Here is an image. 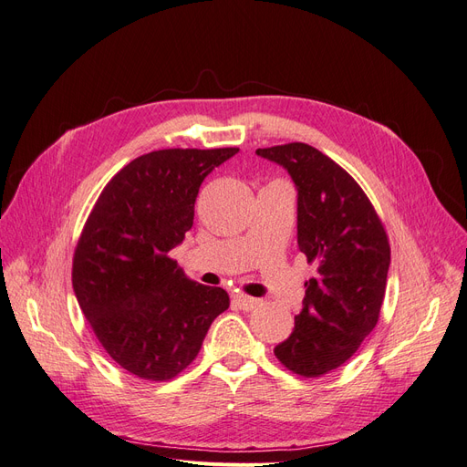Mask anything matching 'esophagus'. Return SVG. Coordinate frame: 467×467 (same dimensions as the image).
<instances>
[{
	"instance_id": "34e87169",
	"label": "esophagus",
	"mask_w": 467,
	"mask_h": 467,
	"mask_svg": "<svg viewBox=\"0 0 467 467\" xmlns=\"http://www.w3.org/2000/svg\"><path fill=\"white\" fill-rule=\"evenodd\" d=\"M234 302L242 309H245V312H251V309H255L259 306L257 298H251V296H245V294H235Z\"/></svg>"
}]
</instances>
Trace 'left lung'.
Listing matches in <instances>:
<instances>
[{"mask_svg":"<svg viewBox=\"0 0 467 467\" xmlns=\"http://www.w3.org/2000/svg\"><path fill=\"white\" fill-rule=\"evenodd\" d=\"M298 189V247L317 273L306 282L294 331L275 347L294 374L319 378L343 366L378 323L386 296L389 242L368 196L319 150L292 142L257 150Z\"/></svg>","mask_w":467,"mask_h":467,"instance_id":"left-lung-1","label":"left lung"}]
</instances>
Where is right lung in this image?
Instances as JSON below:
<instances>
[{
  "label": "right lung",
  "mask_w": 467,
  "mask_h": 467,
  "mask_svg": "<svg viewBox=\"0 0 467 467\" xmlns=\"http://www.w3.org/2000/svg\"><path fill=\"white\" fill-rule=\"evenodd\" d=\"M237 151H150L99 194L74 253L72 285L99 343L126 372L175 378L230 307L228 292L187 278L169 251L192 228L206 175Z\"/></svg>",
  "instance_id": "obj_1"
}]
</instances>
